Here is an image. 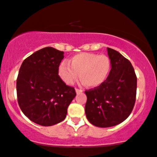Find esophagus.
Masks as SVG:
<instances>
[{"mask_svg":"<svg viewBox=\"0 0 157 157\" xmlns=\"http://www.w3.org/2000/svg\"><path fill=\"white\" fill-rule=\"evenodd\" d=\"M75 90H76L77 94H81L82 91H83L82 89H79V88H75Z\"/></svg>","mask_w":157,"mask_h":157,"instance_id":"34e87169","label":"esophagus"}]
</instances>
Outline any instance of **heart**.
I'll use <instances>...</instances> for the list:
<instances>
[{
  "instance_id": "obj_1",
  "label": "heart",
  "mask_w": 157,
  "mask_h": 157,
  "mask_svg": "<svg viewBox=\"0 0 157 157\" xmlns=\"http://www.w3.org/2000/svg\"><path fill=\"white\" fill-rule=\"evenodd\" d=\"M111 60L108 56L90 52L75 55L69 60L62 62L58 75L67 84H72L79 76L82 83L96 88L105 82L111 70Z\"/></svg>"
}]
</instances>
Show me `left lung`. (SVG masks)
Listing matches in <instances>:
<instances>
[{
  "instance_id": "1",
  "label": "left lung",
  "mask_w": 157,
  "mask_h": 157,
  "mask_svg": "<svg viewBox=\"0 0 157 157\" xmlns=\"http://www.w3.org/2000/svg\"><path fill=\"white\" fill-rule=\"evenodd\" d=\"M111 70L101 86L85 91L86 117L99 127H110L125 121L135 106L137 76L130 61L120 52L107 48Z\"/></svg>"
}]
</instances>
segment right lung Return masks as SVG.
<instances>
[{"instance_id": "right-lung-1", "label": "right lung", "mask_w": 157, "mask_h": 157, "mask_svg": "<svg viewBox=\"0 0 157 157\" xmlns=\"http://www.w3.org/2000/svg\"><path fill=\"white\" fill-rule=\"evenodd\" d=\"M63 52L44 48L25 58L17 79V101L22 113L36 124L49 126L65 119L76 96L58 75Z\"/></svg>"}]
</instances>
